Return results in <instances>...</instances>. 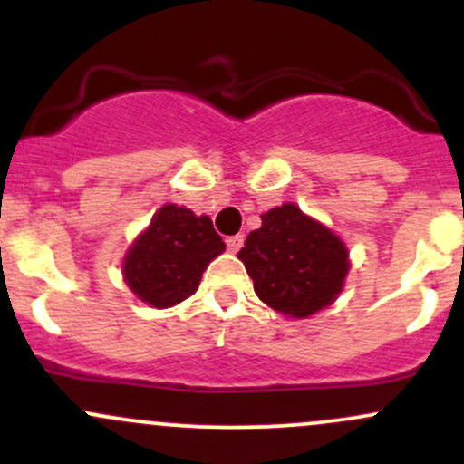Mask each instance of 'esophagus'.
<instances>
[{"instance_id": "34e87169", "label": "esophagus", "mask_w": 464, "mask_h": 464, "mask_svg": "<svg viewBox=\"0 0 464 464\" xmlns=\"http://www.w3.org/2000/svg\"><path fill=\"white\" fill-rule=\"evenodd\" d=\"M242 245H245V237L242 236L227 237V246H228V251H233V254H236V251H240Z\"/></svg>"}]
</instances>
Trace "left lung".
Returning <instances> with one entry per match:
<instances>
[{
    "label": "left lung",
    "mask_w": 464,
    "mask_h": 464,
    "mask_svg": "<svg viewBox=\"0 0 464 464\" xmlns=\"http://www.w3.org/2000/svg\"><path fill=\"white\" fill-rule=\"evenodd\" d=\"M260 219L237 254L260 301L294 319L330 305L350 266L343 242L294 204L266 210Z\"/></svg>",
    "instance_id": "obj_1"
}]
</instances>
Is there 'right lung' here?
I'll use <instances>...</instances> for the list:
<instances>
[{
  "label": "right lung",
  "instance_id": "obj_1",
  "mask_svg": "<svg viewBox=\"0 0 464 464\" xmlns=\"http://www.w3.org/2000/svg\"><path fill=\"white\" fill-rule=\"evenodd\" d=\"M222 251L210 218L166 204L125 256V283L148 305H177L195 294L208 262Z\"/></svg>",
  "mask_w": 464,
  "mask_h": 464
}]
</instances>
